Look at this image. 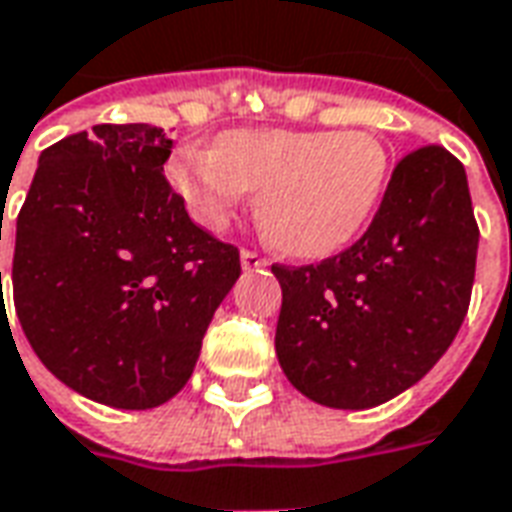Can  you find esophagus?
<instances>
[{"instance_id": "1", "label": "esophagus", "mask_w": 512, "mask_h": 512, "mask_svg": "<svg viewBox=\"0 0 512 512\" xmlns=\"http://www.w3.org/2000/svg\"><path fill=\"white\" fill-rule=\"evenodd\" d=\"M239 256H242V267H245V270H259V267H267V259H264L262 253H259V250H250V248H245L242 250V253H239Z\"/></svg>"}]
</instances>
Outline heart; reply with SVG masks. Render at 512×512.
Masks as SVG:
<instances>
[{
	"instance_id": "heart-1",
	"label": "heart",
	"mask_w": 512,
	"mask_h": 512,
	"mask_svg": "<svg viewBox=\"0 0 512 512\" xmlns=\"http://www.w3.org/2000/svg\"><path fill=\"white\" fill-rule=\"evenodd\" d=\"M389 173L375 134L234 129L215 151L184 148L168 179L201 226H226L248 192H259V226L289 256H325L358 234Z\"/></svg>"
}]
</instances>
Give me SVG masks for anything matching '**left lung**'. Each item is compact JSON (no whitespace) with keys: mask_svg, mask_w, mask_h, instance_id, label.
Listing matches in <instances>:
<instances>
[{"mask_svg":"<svg viewBox=\"0 0 512 512\" xmlns=\"http://www.w3.org/2000/svg\"><path fill=\"white\" fill-rule=\"evenodd\" d=\"M477 242L460 159L436 143L408 151L364 237L320 264H273L284 295L275 353L289 383L350 411L411 389L463 325Z\"/></svg>","mask_w":512,"mask_h":512,"instance_id":"8db88e82","label":"left lung"}]
</instances>
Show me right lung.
<instances>
[{
	"label": "right lung",
	"instance_id": "obj_1",
	"mask_svg": "<svg viewBox=\"0 0 512 512\" xmlns=\"http://www.w3.org/2000/svg\"><path fill=\"white\" fill-rule=\"evenodd\" d=\"M173 140L99 123L41 154L16 220L13 306L54 378L126 411L168 402L242 273L165 179ZM5 303V300H2Z\"/></svg>",
	"mask_w": 512,
	"mask_h": 512
}]
</instances>
